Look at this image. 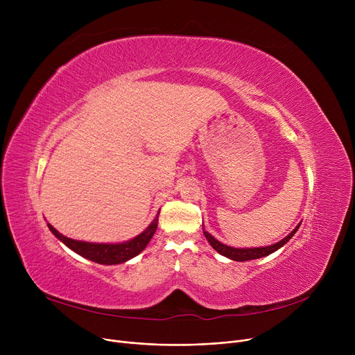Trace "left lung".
I'll return each mask as SVG.
<instances>
[{
    "instance_id": "obj_1",
    "label": "left lung",
    "mask_w": 355,
    "mask_h": 355,
    "mask_svg": "<svg viewBox=\"0 0 355 355\" xmlns=\"http://www.w3.org/2000/svg\"><path fill=\"white\" fill-rule=\"evenodd\" d=\"M300 226H301V223L286 237H284L282 240H279L277 243L263 246V248H232V246H227L225 243H221V241H218L217 239H214L209 232H206V229H204V225H202V233H204V236H206L207 241L216 252H218L220 254H223L225 257H229L230 260H236V262H246V260H253V259H260V257L269 256L273 252L281 249L282 246H285L288 241L292 239V236L297 232V229H300Z\"/></svg>"
}]
</instances>
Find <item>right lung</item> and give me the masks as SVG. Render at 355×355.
I'll return each mask as SVG.
<instances>
[{
  "mask_svg": "<svg viewBox=\"0 0 355 355\" xmlns=\"http://www.w3.org/2000/svg\"><path fill=\"white\" fill-rule=\"evenodd\" d=\"M158 214L142 233H139L134 239L122 241V243H92V241L74 240L59 233L50 223H47V227L62 243H64L70 250L80 254L82 257L89 259L92 262L99 265H119L138 256L146 248L158 227Z\"/></svg>",
  "mask_w": 355,
  "mask_h": 355,
  "instance_id": "1",
  "label": "right lung"
}]
</instances>
